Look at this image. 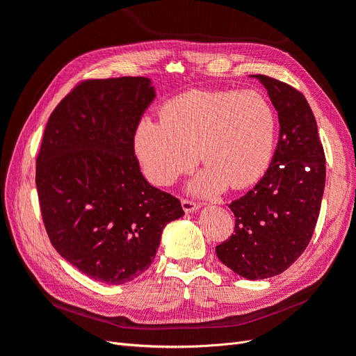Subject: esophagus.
Returning <instances> with one entry per match:
<instances>
[{
    "label": "esophagus",
    "mask_w": 356,
    "mask_h": 356,
    "mask_svg": "<svg viewBox=\"0 0 356 356\" xmlns=\"http://www.w3.org/2000/svg\"><path fill=\"white\" fill-rule=\"evenodd\" d=\"M181 204H182V209H184L187 213L197 211L199 207H200V204H199L197 202L191 200V199H182V200H181Z\"/></svg>",
    "instance_id": "obj_1"
}]
</instances>
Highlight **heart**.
<instances>
[{
	"label": "heart",
	"mask_w": 356,
	"mask_h": 356,
	"mask_svg": "<svg viewBox=\"0 0 356 356\" xmlns=\"http://www.w3.org/2000/svg\"><path fill=\"white\" fill-rule=\"evenodd\" d=\"M275 134V110L260 93L190 90L161 106L160 120L141 118L134 147L157 186L190 170L199 156L207 170L195 188L212 195L224 184L232 190L254 184L270 161Z\"/></svg>",
	"instance_id": "obj_1"
}]
</instances>
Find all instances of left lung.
Wrapping results in <instances>:
<instances>
[{
  "instance_id": "8db88e82",
  "label": "left lung",
  "mask_w": 356,
  "mask_h": 356,
  "mask_svg": "<svg viewBox=\"0 0 356 356\" xmlns=\"http://www.w3.org/2000/svg\"><path fill=\"white\" fill-rule=\"evenodd\" d=\"M254 77L277 111L279 141L264 177L229 204L234 233L215 248L222 264L252 281L282 273L305 252L325 187L324 147L303 93L263 74Z\"/></svg>"
}]
</instances>
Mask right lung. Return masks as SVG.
<instances>
[{"mask_svg": "<svg viewBox=\"0 0 356 356\" xmlns=\"http://www.w3.org/2000/svg\"><path fill=\"white\" fill-rule=\"evenodd\" d=\"M145 77L84 80L49 117L35 184L53 248L95 281L122 285L153 263L181 202L143 177L136 126L154 99Z\"/></svg>", "mask_w": 356, "mask_h": 356, "instance_id": "add662e5", "label": "right lung"}]
</instances>
